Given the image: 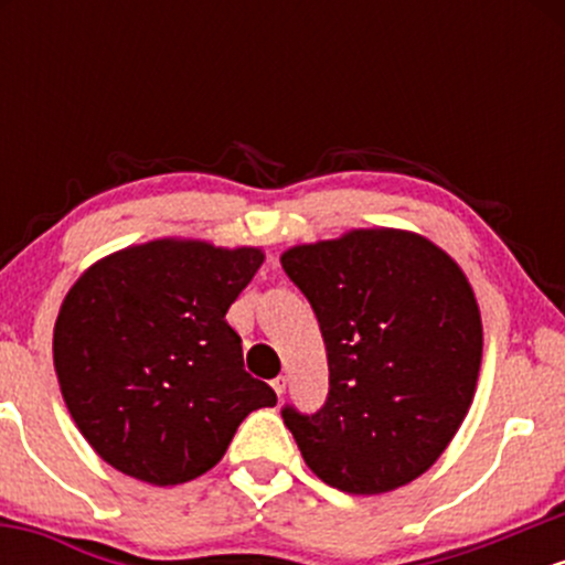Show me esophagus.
I'll return each instance as SVG.
<instances>
[{
    "label": "esophagus",
    "mask_w": 565,
    "mask_h": 565,
    "mask_svg": "<svg viewBox=\"0 0 565 565\" xmlns=\"http://www.w3.org/2000/svg\"><path fill=\"white\" fill-rule=\"evenodd\" d=\"M270 385H274V391H276L278 398H281V395L287 393V377H276L274 382H270Z\"/></svg>",
    "instance_id": "obj_1"
}]
</instances>
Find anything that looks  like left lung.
<instances>
[{"label":"left lung","instance_id":"8db88e82","mask_svg":"<svg viewBox=\"0 0 565 565\" xmlns=\"http://www.w3.org/2000/svg\"><path fill=\"white\" fill-rule=\"evenodd\" d=\"M281 265L319 319L329 395L284 408L310 470L348 494H385L436 465L476 395L483 323L468 276L401 228L297 244Z\"/></svg>","mask_w":565,"mask_h":565}]
</instances>
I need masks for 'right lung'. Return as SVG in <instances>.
Listing matches in <instances>:
<instances>
[{"label":"right lung","instance_id":"right-lung-1","mask_svg":"<svg viewBox=\"0 0 565 565\" xmlns=\"http://www.w3.org/2000/svg\"><path fill=\"white\" fill-rule=\"evenodd\" d=\"M265 260L257 246L153 238L89 265L53 332L57 385L103 462L178 486L223 459L276 393L244 372L225 313Z\"/></svg>","mask_w":565,"mask_h":565}]
</instances>
